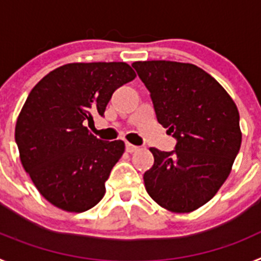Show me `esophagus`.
<instances>
[{
  "mask_svg": "<svg viewBox=\"0 0 261 261\" xmlns=\"http://www.w3.org/2000/svg\"><path fill=\"white\" fill-rule=\"evenodd\" d=\"M125 150L128 151V153H133V151L138 150V147L135 146V145H132V144H129V142H126V144H125Z\"/></svg>",
  "mask_w": 261,
  "mask_h": 261,
  "instance_id": "obj_1",
  "label": "esophagus"
}]
</instances>
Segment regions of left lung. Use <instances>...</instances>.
I'll use <instances>...</instances> for the list:
<instances>
[{
  "label": "left lung",
  "mask_w": 261,
  "mask_h": 261,
  "mask_svg": "<svg viewBox=\"0 0 261 261\" xmlns=\"http://www.w3.org/2000/svg\"><path fill=\"white\" fill-rule=\"evenodd\" d=\"M150 93L156 120L176 138L175 150L151 147L154 165L144 174L151 199L175 213L209 201L229 176L241 149L239 112L211 74L193 64L136 61Z\"/></svg>",
  "instance_id": "1"
}]
</instances>
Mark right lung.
Wrapping results in <instances>:
<instances>
[{"mask_svg":"<svg viewBox=\"0 0 261 261\" xmlns=\"http://www.w3.org/2000/svg\"><path fill=\"white\" fill-rule=\"evenodd\" d=\"M136 78L125 62H74L48 73L26 99L15 125L20 162L40 195L66 212L103 199L123 141H102L85 124L103 116L115 90Z\"/></svg>","mask_w":261,"mask_h":261,"instance_id":"add662e5","label":"right lung"}]
</instances>
